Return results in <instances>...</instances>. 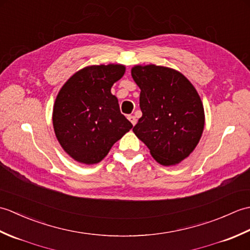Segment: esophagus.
<instances>
[{
	"label": "esophagus",
	"mask_w": 250,
	"mask_h": 250,
	"mask_svg": "<svg viewBox=\"0 0 250 250\" xmlns=\"http://www.w3.org/2000/svg\"><path fill=\"white\" fill-rule=\"evenodd\" d=\"M128 119L130 120V122H131V124L132 125H136V118H135V116H132V115H130V116H128Z\"/></svg>",
	"instance_id": "34e87169"
}]
</instances>
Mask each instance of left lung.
<instances>
[{"label": "left lung", "instance_id": "left-lung-1", "mask_svg": "<svg viewBox=\"0 0 250 250\" xmlns=\"http://www.w3.org/2000/svg\"><path fill=\"white\" fill-rule=\"evenodd\" d=\"M132 77L141 89L143 116L133 132L162 166H173L193 151L204 129V108L183 74L169 67L136 65Z\"/></svg>", "mask_w": 250, "mask_h": 250}]
</instances>
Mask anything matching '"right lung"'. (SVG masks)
<instances>
[{
	"label": "right lung",
	"mask_w": 250,
	"mask_h": 250,
	"mask_svg": "<svg viewBox=\"0 0 250 250\" xmlns=\"http://www.w3.org/2000/svg\"><path fill=\"white\" fill-rule=\"evenodd\" d=\"M125 71L120 64L84 67L58 93L52 113L55 133L74 160L100 162L133 126L120 113L118 100L110 92Z\"/></svg>",
	"instance_id": "right-lung-1"
}]
</instances>
